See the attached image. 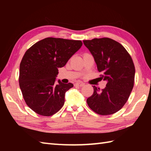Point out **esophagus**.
Wrapping results in <instances>:
<instances>
[{"mask_svg": "<svg viewBox=\"0 0 151 151\" xmlns=\"http://www.w3.org/2000/svg\"><path fill=\"white\" fill-rule=\"evenodd\" d=\"M75 85H76V86H80V87H82V86H84V84H83V83H82V82H77V83H76Z\"/></svg>", "mask_w": 151, "mask_h": 151, "instance_id": "34e87169", "label": "esophagus"}]
</instances>
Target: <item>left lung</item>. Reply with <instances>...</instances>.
<instances>
[{"mask_svg":"<svg viewBox=\"0 0 151 151\" xmlns=\"http://www.w3.org/2000/svg\"><path fill=\"white\" fill-rule=\"evenodd\" d=\"M97 64L101 79L107 82L101 90L95 86L93 93L87 103L95 113L102 115L113 114L123 108L134 87L135 67L124 47L110 38L84 40Z\"/></svg>","mask_w":151,"mask_h":151,"instance_id":"1","label":"left lung"}]
</instances>
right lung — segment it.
Here are the masks:
<instances>
[{"label":"right lung","instance_id":"1","mask_svg":"<svg viewBox=\"0 0 151 151\" xmlns=\"http://www.w3.org/2000/svg\"><path fill=\"white\" fill-rule=\"evenodd\" d=\"M80 40L47 37L33 45L20 63L19 82L27 104L37 114L50 116L65 102V94L71 83H56L58 68L65 65L81 49Z\"/></svg>","mask_w":151,"mask_h":151}]
</instances>
